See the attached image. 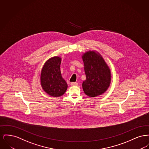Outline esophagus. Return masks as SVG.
<instances>
[{"instance_id":"1","label":"esophagus","mask_w":149,"mask_h":149,"mask_svg":"<svg viewBox=\"0 0 149 149\" xmlns=\"http://www.w3.org/2000/svg\"><path fill=\"white\" fill-rule=\"evenodd\" d=\"M70 85H71V86H74V85H78V83H77V82H72V83H71Z\"/></svg>"}]
</instances>
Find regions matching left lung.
I'll list each match as a JSON object with an SVG mask.
<instances>
[{
	"mask_svg": "<svg viewBox=\"0 0 149 149\" xmlns=\"http://www.w3.org/2000/svg\"><path fill=\"white\" fill-rule=\"evenodd\" d=\"M86 80L83 83L85 94L94 97L105 92L111 82V71L100 55L93 51L85 53L83 56Z\"/></svg>",
	"mask_w": 149,
	"mask_h": 149,
	"instance_id": "8db88e82",
	"label": "left lung"
}]
</instances>
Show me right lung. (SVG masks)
Masks as SVG:
<instances>
[{
  "label": "right lung",
  "instance_id": "1",
  "mask_svg": "<svg viewBox=\"0 0 149 149\" xmlns=\"http://www.w3.org/2000/svg\"><path fill=\"white\" fill-rule=\"evenodd\" d=\"M61 59L54 57L43 65L41 74V84L43 89L52 97H60L66 92L68 85L61 77L60 64Z\"/></svg>",
  "mask_w": 149,
  "mask_h": 149
}]
</instances>
